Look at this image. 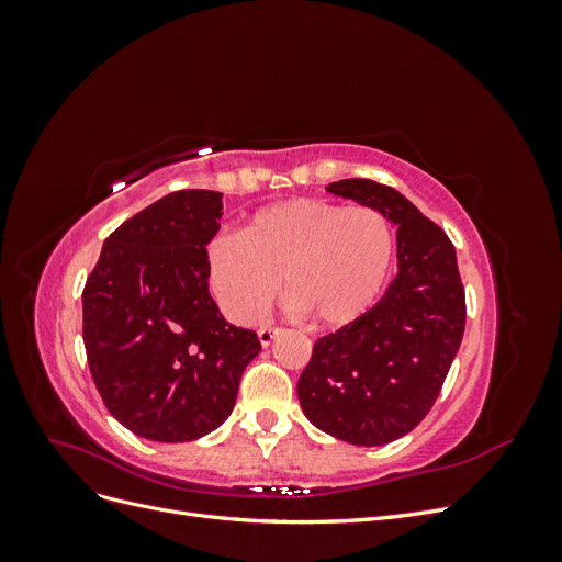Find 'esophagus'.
I'll use <instances>...</instances> for the list:
<instances>
[{"label":"esophagus","mask_w":562,"mask_h":562,"mask_svg":"<svg viewBox=\"0 0 562 562\" xmlns=\"http://www.w3.org/2000/svg\"><path fill=\"white\" fill-rule=\"evenodd\" d=\"M279 333H281V328H262V330L258 333V337H260V345H262V347H269L271 342H274Z\"/></svg>","instance_id":"esophagus-1"}]
</instances>
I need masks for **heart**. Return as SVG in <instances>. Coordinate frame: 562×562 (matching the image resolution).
<instances>
[{"mask_svg": "<svg viewBox=\"0 0 562 562\" xmlns=\"http://www.w3.org/2000/svg\"><path fill=\"white\" fill-rule=\"evenodd\" d=\"M394 262V232L370 206L288 199L255 213L241 232H217L203 250L209 288L225 316L258 323L283 291L316 326L339 328L380 297Z\"/></svg>", "mask_w": 562, "mask_h": 562, "instance_id": "obj_1", "label": "heart"}]
</instances>
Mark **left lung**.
I'll list each match as a JSON object with an SVG mask.
<instances>
[{
  "label": "left lung",
  "instance_id": "8db88e82",
  "mask_svg": "<svg viewBox=\"0 0 562 562\" xmlns=\"http://www.w3.org/2000/svg\"><path fill=\"white\" fill-rule=\"evenodd\" d=\"M328 192L398 225V274L375 307L318 339L297 398L321 431L384 446L411 434L443 389L464 335V285L448 234L394 187L351 178Z\"/></svg>",
  "mask_w": 562,
  "mask_h": 562
}]
</instances>
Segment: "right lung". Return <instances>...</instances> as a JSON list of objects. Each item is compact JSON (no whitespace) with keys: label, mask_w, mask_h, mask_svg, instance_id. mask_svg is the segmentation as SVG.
I'll list each match as a JSON object with an SVG mask.
<instances>
[{"label":"right lung","mask_w":562,"mask_h":562,"mask_svg":"<svg viewBox=\"0 0 562 562\" xmlns=\"http://www.w3.org/2000/svg\"><path fill=\"white\" fill-rule=\"evenodd\" d=\"M223 194L180 190L119 225L83 285V347L110 415L159 443L211 434L234 411L258 335L220 314L203 250Z\"/></svg>","instance_id":"1"}]
</instances>
